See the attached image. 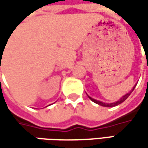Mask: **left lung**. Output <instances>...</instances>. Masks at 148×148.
Listing matches in <instances>:
<instances>
[{"label": "left lung", "instance_id": "obj_1", "mask_svg": "<svg viewBox=\"0 0 148 148\" xmlns=\"http://www.w3.org/2000/svg\"><path fill=\"white\" fill-rule=\"evenodd\" d=\"M136 85L137 84H135L134 85V86L133 87V89L130 91V92H129L128 93H126L124 96H123L119 100H117L116 102H114V103H103V102H101V101H99V100H96V99H92V98H91L90 96H88V98L92 101V102H94L95 103H98V104H99V105H101V106H104V107H114V106H116V105H118V104H120V103H122L123 102H124L128 98H129V96L130 95V93L134 91V87L136 86Z\"/></svg>", "mask_w": 148, "mask_h": 148}]
</instances>
